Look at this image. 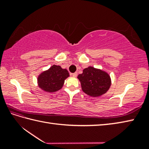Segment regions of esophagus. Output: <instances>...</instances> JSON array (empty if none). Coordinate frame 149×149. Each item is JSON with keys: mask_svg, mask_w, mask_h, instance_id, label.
<instances>
[{"mask_svg": "<svg viewBox=\"0 0 149 149\" xmlns=\"http://www.w3.org/2000/svg\"><path fill=\"white\" fill-rule=\"evenodd\" d=\"M71 75H72V76H74V77H76L77 75V72L72 73V74H71Z\"/></svg>", "mask_w": 149, "mask_h": 149, "instance_id": "1", "label": "esophagus"}]
</instances>
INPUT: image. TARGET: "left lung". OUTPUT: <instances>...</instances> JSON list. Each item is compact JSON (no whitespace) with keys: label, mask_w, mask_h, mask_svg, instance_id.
I'll list each match as a JSON object with an SVG mask.
<instances>
[{"label":"left lung","mask_w":149,"mask_h":149,"mask_svg":"<svg viewBox=\"0 0 149 149\" xmlns=\"http://www.w3.org/2000/svg\"><path fill=\"white\" fill-rule=\"evenodd\" d=\"M82 90L91 97H99L107 92L111 86L108 74L101 70L89 66L83 70V74L78 75Z\"/></svg>","instance_id":"left-lung-1"}]
</instances>
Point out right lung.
Segmentation results:
<instances>
[{
	"label": "right lung",
	"instance_id": "right-lung-1",
	"mask_svg": "<svg viewBox=\"0 0 149 149\" xmlns=\"http://www.w3.org/2000/svg\"><path fill=\"white\" fill-rule=\"evenodd\" d=\"M68 76L67 70L63 69L60 66L53 65L39 75L38 82L39 87L44 91L54 92L61 89Z\"/></svg>",
	"mask_w": 149,
	"mask_h": 149
}]
</instances>
